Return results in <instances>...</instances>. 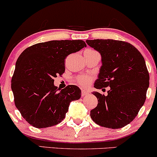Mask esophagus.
I'll return each instance as SVG.
<instances>
[{
    "mask_svg": "<svg viewBox=\"0 0 157 157\" xmlns=\"http://www.w3.org/2000/svg\"><path fill=\"white\" fill-rule=\"evenodd\" d=\"M89 92H88L87 91H85V90H82V91H81V95H82V97H85L86 96V95L89 94Z\"/></svg>",
    "mask_w": 157,
    "mask_h": 157,
    "instance_id": "esophagus-1",
    "label": "esophagus"
}]
</instances>
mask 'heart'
I'll return each instance as SVG.
<instances>
[{
  "label": "heart",
  "instance_id": "heart-1",
  "mask_svg": "<svg viewBox=\"0 0 157 157\" xmlns=\"http://www.w3.org/2000/svg\"><path fill=\"white\" fill-rule=\"evenodd\" d=\"M87 52H97L96 51L92 49H89L87 50ZM92 80V78L89 76H86V75H82V76H80L77 77V83L80 85V86L82 87H86L90 84V82H91Z\"/></svg>",
  "mask_w": 157,
  "mask_h": 157
}]
</instances>
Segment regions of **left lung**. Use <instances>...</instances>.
<instances>
[{
	"mask_svg": "<svg viewBox=\"0 0 157 157\" xmlns=\"http://www.w3.org/2000/svg\"><path fill=\"white\" fill-rule=\"evenodd\" d=\"M86 43L102 57L94 87H110L106 96L92 92L98 104L90 116L102 127L121 128L134 120L146 99L149 74L145 59L136 48L125 41L97 39Z\"/></svg>",
	"mask_w": 157,
	"mask_h": 157,
	"instance_id": "8db88e82",
	"label": "left lung"
}]
</instances>
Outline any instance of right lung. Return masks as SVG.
I'll use <instances>...</instances> for the list:
<instances>
[{"label": "right lung", "mask_w": 157, "mask_h": 157, "mask_svg": "<svg viewBox=\"0 0 157 157\" xmlns=\"http://www.w3.org/2000/svg\"><path fill=\"white\" fill-rule=\"evenodd\" d=\"M83 40H51L29 46L17 58L12 78L16 108L28 123L43 128L63 120L70 102L79 100L81 90L69 85L61 91L54 78L65 72V59L86 47Z\"/></svg>", "instance_id": "obj_1"}]
</instances>
